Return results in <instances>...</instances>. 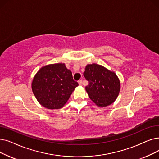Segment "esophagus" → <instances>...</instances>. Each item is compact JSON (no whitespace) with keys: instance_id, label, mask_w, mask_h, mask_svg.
Segmentation results:
<instances>
[{"instance_id":"1","label":"esophagus","mask_w":159,"mask_h":159,"mask_svg":"<svg viewBox=\"0 0 159 159\" xmlns=\"http://www.w3.org/2000/svg\"><path fill=\"white\" fill-rule=\"evenodd\" d=\"M78 82H79V84L80 86H82V80H79L78 81Z\"/></svg>"}]
</instances>
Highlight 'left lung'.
I'll list each match as a JSON object with an SVG mask.
<instances>
[{
    "label": "left lung",
    "mask_w": 159,
    "mask_h": 159,
    "mask_svg": "<svg viewBox=\"0 0 159 159\" xmlns=\"http://www.w3.org/2000/svg\"><path fill=\"white\" fill-rule=\"evenodd\" d=\"M84 76L88 81L86 91L98 107L111 105L118 98L120 81L114 72L101 65L92 64L86 66Z\"/></svg>",
    "instance_id": "1"
}]
</instances>
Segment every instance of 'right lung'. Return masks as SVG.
<instances>
[{"label":"right lung","mask_w":159,"mask_h":159,"mask_svg":"<svg viewBox=\"0 0 159 159\" xmlns=\"http://www.w3.org/2000/svg\"><path fill=\"white\" fill-rule=\"evenodd\" d=\"M77 82L65 66L58 63L41 67L32 82L34 95L41 105L49 109L63 107L70 98Z\"/></svg>","instance_id":"obj_1"}]
</instances>
